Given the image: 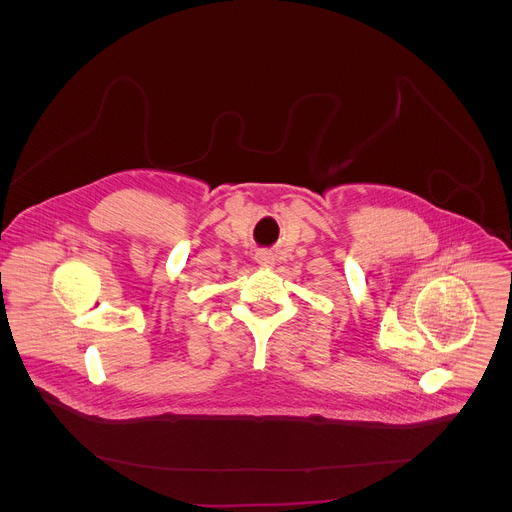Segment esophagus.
Returning a JSON list of instances; mask_svg holds the SVG:
<instances>
[{
  "instance_id": "obj_1",
  "label": "esophagus",
  "mask_w": 512,
  "mask_h": 512,
  "mask_svg": "<svg viewBox=\"0 0 512 512\" xmlns=\"http://www.w3.org/2000/svg\"><path fill=\"white\" fill-rule=\"evenodd\" d=\"M256 262L262 266V268H272L274 266V256L268 252V250H260L256 254Z\"/></svg>"
}]
</instances>
